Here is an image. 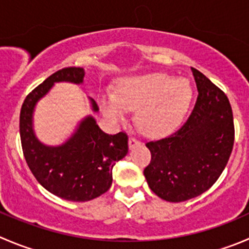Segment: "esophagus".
Wrapping results in <instances>:
<instances>
[{"instance_id":"34e87169","label":"esophagus","mask_w":249,"mask_h":249,"mask_svg":"<svg viewBox=\"0 0 249 249\" xmlns=\"http://www.w3.org/2000/svg\"><path fill=\"white\" fill-rule=\"evenodd\" d=\"M140 143H141V142H140L139 140L136 139V137H130V139H129V147H130V149L135 148V147L139 146Z\"/></svg>"}]
</instances>
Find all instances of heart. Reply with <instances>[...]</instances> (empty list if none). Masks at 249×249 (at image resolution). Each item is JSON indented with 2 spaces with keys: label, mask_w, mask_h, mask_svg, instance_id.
Listing matches in <instances>:
<instances>
[{
  "label": "heart",
  "mask_w": 249,
  "mask_h": 249,
  "mask_svg": "<svg viewBox=\"0 0 249 249\" xmlns=\"http://www.w3.org/2000/svg\"><path fill=\"white\" fill-rule=\"evenodd\" d=\"M192 100V89L186 79L152 73L120 79L117 93H101L100 108L114 123H124L129 110L137 109L136 123L152 137L170 135L182 123Z\"/></svg>",
  "instance_id": "1"
}]
</instances>
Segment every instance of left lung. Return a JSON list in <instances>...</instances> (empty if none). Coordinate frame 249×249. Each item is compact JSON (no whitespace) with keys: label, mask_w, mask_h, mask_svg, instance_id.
I'll return each instance as SVG.
<instances>
[{"label":"left lung","mask_w":249,"mask_h":249,"mask_svg":"<svg viewBox=\"0 0 249 249\" xmlns=\"http://www.w3.org/2000/svg\"><path fill=\"white\" fill-rule=\"evenodd\" d=\"M191 71L198 97L187 122L169 137L146 143L152 154L143 170L149 189L174 203L211 189L228 164L235 140L226 95L201 71Z\"/></svg>","instance_id":"1"}]
</instances>
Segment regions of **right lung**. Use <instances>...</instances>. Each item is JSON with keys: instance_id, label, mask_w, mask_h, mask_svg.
<instances>
[{"instance_id": "1", "label": "right lung", "mask_w": 249, "mask_h": 249, "mask_svg": "<svg viewBox=\"0 0 249 249\" xmlns=\"http://www.w3.org/2000/svg\"><path fill=\"white\" fill-rule=\"evenodd\" d=\"M84 68L69 67L48 76L24 101L19 119L20 141L25 160L42 187L60 198L86 202L109 190L113 166L129 151L127 135H108L100 129L92 115L84 118L64 143L47 146L36 137L33 118L36 105L55 83H84ZM93 112L98 106L89 98Z\"/></svg>"}]
</instances>
